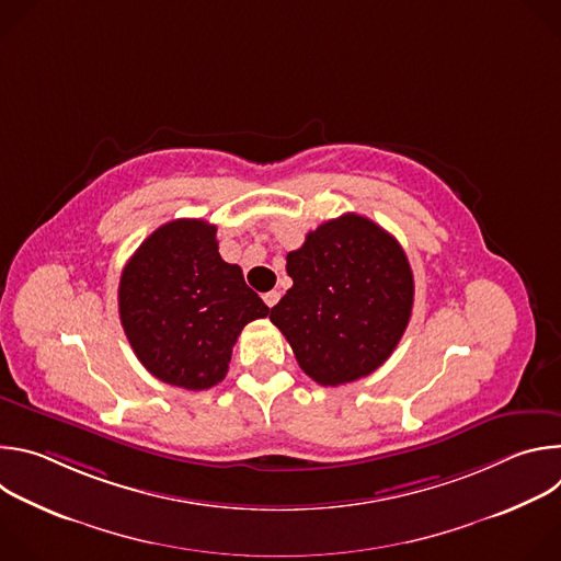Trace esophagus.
I'll use <instances>...</instances> for the list:
<instances>
[{"label": "esophagus", "mask_w": 561, "mask_h": 561, "mask_svg": "<svg viewBox=\"0 0 561 561\" xmlns=\"http://www.w3.org/2000/svg\"><path fill=\"white\" fill-rule=\"evenodd\" d=\"M264 301H266L268 308H273V306L279 301V290H268V293H264Z\"/></svg>", "instance_id": "1"}]
</instances>
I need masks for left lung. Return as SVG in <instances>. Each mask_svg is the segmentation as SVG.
I'll return each instance as SVG.
<instances>
[{
    "instance_id": "1",
    "label": "left lung",
    "mask_w": 561,
    "mask_h": 561,
    "mask_svg": "<svg viewBox=\"0 0 561 561\" xmlns=\"http://www.w3.org/2000/svg\"><path fill=\"white\" fill-rule=\"evenodd\" d=\"M293 286L271 310L299 368L322 386L377 370L402 340L413 310V271L397 239L346 213L306 234L286 255Z\"/></svg>"
}]
</instances>
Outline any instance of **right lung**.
I'll return each mask as SVG.
<instances>
[{"instance_id":"right-lung-1","label":"right lung","mask_w":561,"mask_h":561,"mask_svg":"<svg viewBox=\"0 0 561 561\" xmlns=\"http://www.w3.org/2000/svg\"><path fill=\"white\" fill-rule=\"evenodd\" d=\"M215 234L204 219L159 226L119 279V319L137 359L186 390L219 383L239 333L268 314L242 268L221 260Z\"/></svg>"}]
</instances>
